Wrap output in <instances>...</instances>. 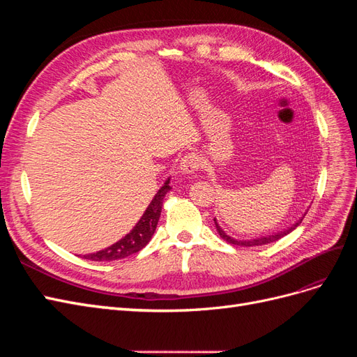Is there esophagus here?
<instances>
[{
  "mask_svg": "<svg viewBox=\"0 0 357 357\" xmlns=\"http://www.w3.org/2000/svg\"><path fill=\"white\" fill-rule=\"evenodd\" d=\"M199 164H201V160L197 153H186L180 160L178 169L183 176H192L198 171Z\"/></svg>",
  "mask_w": 357,
  "mask_h": 357,
  "instance_id": "obj_1",
  "label": "esophagus"
}]
</instances>
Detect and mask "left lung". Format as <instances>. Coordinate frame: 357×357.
Returning <instances> with one entry per match:
<instances>
[{
	"label": "left lung",
	"instance_id": "obj_1",
	"mask_svg": "<svg viewBox=\"0 0 357 357\" xmlns=\"http://www.w3.org/2000/svg\"><path fill=\"white\" fill-rule=\"evenodd\" d=\"M304 215H305V214H304ZM304 215H302V218H301L299 220H296L294 225L287 226V228H286V229H283V231H278V232H274V234H268V235H261V236H255V238H245V240H241V238H234L232 235L226 234V231H223V228H222V226L219 225V222L215 220V219H214V225H215V229H218L219 235L222 236V238H223L225 241H228V243L235 244V245H243V247H256V245H264V244L274 243V241H277V240L282 238V236H284V235L290 234V232L294 231V229L296 228V226L302 222V219H304Z\"/></svg>",
	"mask_w": 357,
	"mask_h": 357
}]
</instances>
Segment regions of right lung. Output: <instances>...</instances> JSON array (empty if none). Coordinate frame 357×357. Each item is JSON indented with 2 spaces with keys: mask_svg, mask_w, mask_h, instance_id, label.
I'll return each instance as SVG.
<instances>
[{
  "mask_svg": "<svg viewBox=\"0 0 357 357\" xmlns=\"http://www.w3.org/2000/svg\"><path fill=\"white\" fill-rule=\"evenodd\" d=\"M169 180L171 177H168L164 185H162L160 189L155 193L153 199L150 201L146 211L143 213V215L139 218V220L135 223V226L131 231H129L125 236H122L121 240L112 244L110 247H105L102 250L95 252V253L83 255V257L88 259V261H96V262L117 261V259H123L129 255H134L142 250L143 247H146L156 231V226L162 211V201H164L168 190L171 189Z\"/></svg>",
  "mask_w": 357,
  "mask_h": 357,
  "instance_id": "right-lung-1",
  "label": "right lung"
}]
</instances>
